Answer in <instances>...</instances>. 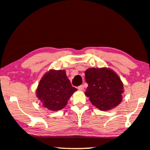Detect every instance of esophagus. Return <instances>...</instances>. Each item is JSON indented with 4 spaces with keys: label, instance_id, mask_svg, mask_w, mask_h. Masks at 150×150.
Here are the masks:
<instances>
[{
    "label": "esophagus",
    "instance_id": "obj_1",
    "mask_svg": "<svg viewBox=\"0 0 150 150\" xmlns=\"http://www.w3.org/2000/svg\"><path fill=\"white\" fill-rule=\"evenodd\" d=\"M77 88H78V90H79V91H83V88H84V87H83V85H81V86H79L77 87Z\"/></svg>",
    "mask_w": 150,
    "mask_h": 150
}]
</instances>
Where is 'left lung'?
<instances>
[{"label": "left lung", "instance_id": "8db88e82", "mask_svg": "<svg viewBox=\"0 0 150 150\" xmlns=\"http://www.w3.org/2000/svg\"><path fill=\"white\" fill-rule=\"evenodd\" d=\"M85 79L88 84L85 95L100 110H109L121 102L123 84L112 70L91 68L85 71Z\"/></svg>", "mask_w": 150, "mask_h": 150}]
</instances>
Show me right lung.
<instances>
[{
  "instance_id": "add662e5",
  "label": "right lung",
  "mask_w": 150,
  "mask_h": 150,
  "mask_svg": "<svg viewBox=\"0 0 150 150\" xmlns=\"http://www.w3.org/2000/svg\"><path fill=\"white\" fill-rule=\"evenodd\" d=\"M77 88L72 86L64 70H51L44 75L36 90V96L44 107L57 111L64 108Z\"/></svg>"
}]
</instances>
